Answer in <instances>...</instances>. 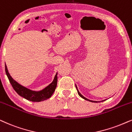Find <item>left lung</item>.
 Masks as SVG:
<instances>
[{
	"mask_svg": "<svg viewBox=\"0 0 132 132\" xmlns=\"http://www.w3.org/2000/svg\"><path fill=\"white\" fill-rule=\"evenodd\" d=\"M76 89H77V91H78V95H79V96H81V97H82V98H83V99H84V100H87V101H91V102H97V101H91V100H88V99H87V98H86V97H85L84 96H82V95H81V94L79 93V91H78V87H77V86H76Z\"/></svg>",
	"mask_w": 132,
	"mask_h": 132,
	"instance_id": "8db88e82",
	"label": "left lung"
}]
</instances>
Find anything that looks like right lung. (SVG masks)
Listing matches in <instances>:
<instances>
[{"instance_id": "obj_1", "label": "right lung", "mask_w": 132, "mask_h": 132, "mask_svg": "<svg viewBox=\"0 0 132 132\" xmlns=\"http://www.w3.org/2000/svg\"><path fill=\"white\" fill-rule=\"evenodd\" d=\"M5 65V72L7 75V77L9 79L10 82L14 88V90L17 92V93L20 96L24 97L26 100L30 101L32 102H40L42 101L46 100L50 98L55 91V89L57 86V73H56L54 77L53 81L51 82L49 85L43 89L42 90L39 92L32 91V90H29L28 88L24 87L22 85H20L16 81L13 79L10 76V73H8L7 67Z\"/></svg>"}]
</instances>
